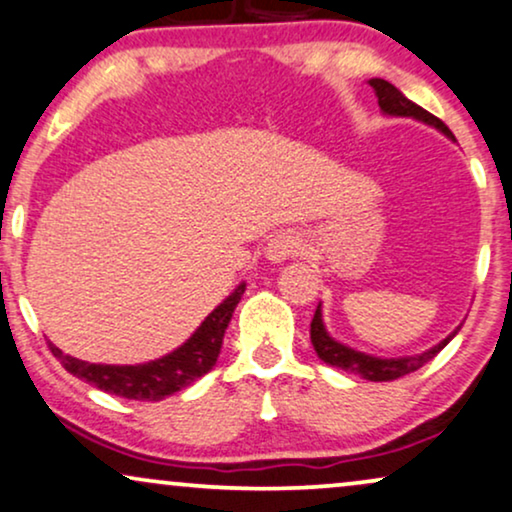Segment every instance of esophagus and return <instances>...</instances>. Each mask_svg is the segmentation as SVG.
<instances>
[{"instance_id":"34e87169","label":"esophagus","mask_w":512,"mask_h":512,"mask_svg":"<svg viewBox=\"0 0 512 512\" xmlns=\"http://www.w3.org/2000/svg\"><path fill=\"white\" fill-rule=\"evenodd\" d=\"M301 249V239L294 235V232H277L268 239L266 244V258L270 263H282L287 258H292L296 251Z\"/></svg>"}]
</instances>
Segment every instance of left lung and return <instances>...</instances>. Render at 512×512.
<instances>
[{"label":"left lung","instance_id":"1","mask_svg":"<svg viewBox=\"0 0 512 512\" xmlns=\"http://www.w3.org/2000/svg\"><path fill=\"white\" fill-rule=\"evenodd\" d=\"M368 85L375 90L377 104H380V111L384 113V116L413 118V121H420V123L430 125V128H437L441 135H446L451 142H456L453 132L446 128V125L441 123L437 116H432L430 111H425L422 106L410 102L406 94L399 90V87H394L391 82L382 80V78H370ZM458 330H460V325L449 334V337L441 339L439 344H434L432 349L415 353V356L382 358V356H372V353L351 349L349 344H342L339 339H334L325 327L323 304H318V308H315V315H313V323H311V344H313L315 353H318L320 361L332 365V368L351 372V375H358V377H363V380H370V382H391V380H396V377L410 375V372L420 370L422 365L430 363L432 358L437 356V353L444 349V346L449 344L453 337H456Z\"/></svg>","mask_w":512,"mask_h":512}]
</instances>
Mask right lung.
<instances>
[{
    "label": "right lung",
    "instance_id": "right-lung-1",
    "mask_svg": "<svg viewBox=\"0 0 512 512\" xmlns=\"http://www.w3.org/2000/svg\"><path fill=\"white\" fill-rule=\"evenodd\" d=\"M244 289L246 282H239L235 292L206 315L204 323L194 330L187 342H182L178 349L156 358V361L137 365H104L68 356L52 342H49V349L71 375L106 391V394L135 401H161L175 394V391L194 384L208 370H213L220 346H223L225 330L230 325L237 304L242 301Z\"/></svg>",
    "mask_w": 512,
    "mask_h": 512
}]
</instances>
